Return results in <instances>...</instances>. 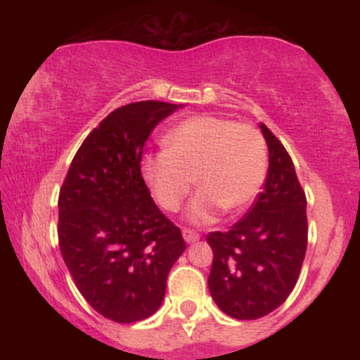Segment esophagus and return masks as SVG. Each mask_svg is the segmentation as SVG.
Segmentation results:
<instances>
[{
	"label": "esophagus",
	"mask_w": 360,
	"mask_h": 360,
	"mask_svg": "<svg viewBox=\"0 0 360 360\" xmlns=\"http://www.w3.org/2000/svg\"><path fill=\"white\" fill-rule=\"evenodd\" d=\"M183 237L188 243H194V242L200 240V233H196L194 230H189V229L183 230Z\"/></svg>",
	"instance_id": "obj_1"
}]
</instances>
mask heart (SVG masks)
I'll return each mask as SVG.
<instances>
[{"instance_id":"b5f03b06","label":"heart","mask_w":360,"mask_h":360,"mask_svg":"<svg viewBox=\"0 0 360 360\" xmlns=\"http://www.w3.org/2000/svg\"><path fill=\"white\" fill-rule=\"evenodd\" d=\"M166 150L143 155L140 172L157 203L177 212L193 188L200 191L188 220L212 223L221 210L240 213L254 203L267 172V148L255 127L201 115L181 122L164 139Z\"/></svg>"}]
</instances>
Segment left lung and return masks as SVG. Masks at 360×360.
<instances>
[{"instance_id": "left-lung-1", "label": "left lung", "mask_w": 360, "mask_h": 360, "mask_svg": "<svg viewBox=\"0 0 360 360\" xmlns=\"http://www.w3.org/2000/svg\"><path fill=\"white\" fill-rule=\"evenodd\" d=\"M260 130L269 148L262 193L230 230L206 237L213 250L210 292L237 320H257L286 301L308 245L307 196L291 157L264 123Z\"/></svg>"}]
</instances>
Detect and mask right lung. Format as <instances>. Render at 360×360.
Segmentation results:
<instances>
[{
	"label": "right lung",
	"instance_id": "obj_1",
	"mask_svg": "<svg viewBox=\"0 0 360 360\" xmlns=\"http://www.w3.org/2000/svg\"><path fill=\"white\" fill-rule=\"evenodd\" d=\"M181 106L139 101L111 111L82 142L62 184V257L84 300L117 323L154 315L186 250L140 172L150 131Z\"/></svg>",
	"mask_w": 360,
	"mask_h": 360
}]
</instances>
